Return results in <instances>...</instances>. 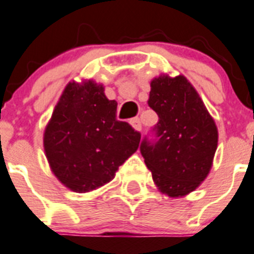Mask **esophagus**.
Wrapping results in <instances>:
<instances>
[{
	"label": "esophagus",
	"instance_id": "obj_1",
	"mask_svg": "<svg viewBox=\"0 0 254 254\" xmlns=\"http://www.w3.org/2000/svg\"><path fill=\"white\" fill-rule=\"evenodd\" d=\"M129 123H131V126L133 127L136 131H142V125H141V121H139V118H132L131 121H129Z\"/></svg>",
	"mask_w": 254,
	"mask_h": 254
}]
</instances>
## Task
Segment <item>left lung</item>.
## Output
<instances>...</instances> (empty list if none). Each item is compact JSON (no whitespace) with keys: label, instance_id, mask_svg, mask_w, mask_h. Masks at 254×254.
I'll use <instances>...</instances> for the list:
<instances>
[{"label":"left lung","instance_id":"8db88e82","mask_svg":"<svg viewBox=\"0 0 254 254\" xmlns=\"http://www.w3.org/2000/svg\"><path fill=\"white\" fill-rule=\"evenodd\" d=\"M148 106L158 115L144 137L141 153L162 193L182 197L208 176L218 143V131L203 101L185 76L152 79Z\"/></svg>","mask_w":254,"mask_h":254}]
</instances>
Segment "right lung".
Wrapping results in <instances>:
<instances>
[{
  "label": "right lung",
  "mask_w": 254,
  "mask_h": 254,
  "mask_svg": "<svg viewBox=\"0 0 254 254\" xmlns=\"http://www.w3.org/2000/svg\"><path fill=\"white\" fill-rule=\"evenodd\" d=\"M117 102L93 81L69 82L43 134L50 167L77 193L91 192L115 178L118 167L137 151L141 133L117 121Z\"/></svg>",
  "instance_id": "1"
}]
</instances>
